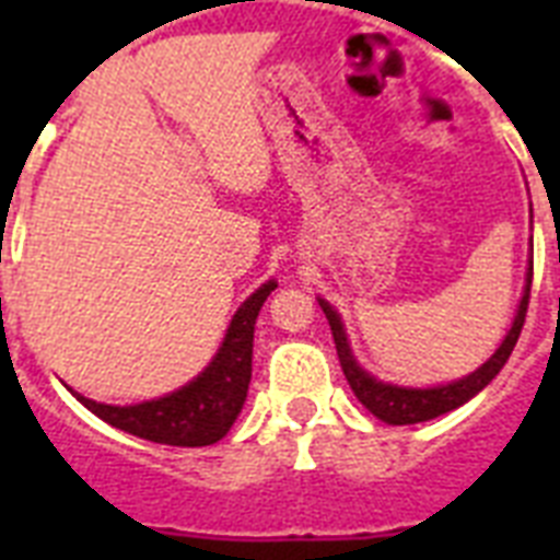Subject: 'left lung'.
<instances>
[{
  "mask_svg": "<svg viewBox=\"0 0 560 560\" xmlns=\"http://www.w3.org/2000/svg\"><path fill=\"white\" fill-rule=\"evenodd\" d=\"M529 290H532V264L529 276H526V293L521 299V307H517V316H514L512 328L505 334V340L500 342V349L488 358V363L470 372L468 377L462 381H453L447 386H430V389H409V386H395V383H383L377 377H372L369 372L360 369V363L351 354L349 337H346V328L340 323V314L334 311L325 299H319V307L328 316V325H331L334 346H337V358H340L342 374L349 381L351 392L358 395V400L363 407L377 416L386 424H418V421H430V418H439L451 409L462 407L465 400H470L477 392H482L488 383L494 381L500 369L505 366V360L517 346V337L523 331V323H526V307H529Z\"/></svg>",
  "mask_w": 560,
  "mask_h": 560,
  "instance_id": "8db88e82",
  "label": "left lung"
}]
</instances>
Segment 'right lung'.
Listing matches in <instances>:
<instances>
[{
  "instance_id": "1",
  "label": "right lung",
  "mask_w": 560,
  "mask_h": 560,
  "mask_svg": "<svg viewBox=\"0 0 560 560\" xmlns=\"http://www.w3.org/2000/svg\"><path fill=\"white\" fill-rule=\"evenodd\" d=\"M272 290H276V281H267L237 307L214 360L183 389L171 392L165 398L133 404V407L98 404L78 392L74 398L101 421L148 442L174 444V447H206V444L220 442L244 407L249 377H253L255 319Z\"/></svg>"
}]
</instances>
